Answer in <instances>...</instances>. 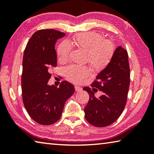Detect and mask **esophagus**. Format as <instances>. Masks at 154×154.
<instances>
[{"label": "esophagus", "instance_id": "esophagus-1", "mask_svg": "<svg viewBox=\"0 0 154 154\" xmlns=\"http://www.w3.org/2000/svg\"><path fill=\"white\" fill-rule=\"evenodd\" d=\"M75 91H77V92H80V91H82V88L79 87V86H75Z\"/></svg>", "mask_w": 154, "mask_h": 154}]
</instances>
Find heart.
<instances>
[{
	"label": "heart",
	"mask_w": 154,
	"mask_h": 154,
	"mask_svg": "<svg viewBox=\"0 0 154 154\" xmlns=\"http://www.w3.org/2000/svg\"><path fill=\"white\" fill-rule=\"evenodd\" d=\"M72 46H75L86 53V61L96 71L108 66L115 52L113 42L105 40L103 35L97 32H87L79 34L72 41L61 42L57 48L59 60L64 62L68 59ZM64 75L69 82L79 84L89 76L90 70L86 66L70 65L64 68Z\"/></svg>",
	"instance_id": "1"
}]
</instances>
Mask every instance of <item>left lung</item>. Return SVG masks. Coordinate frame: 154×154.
<instances>
[{"mask_svg": "<svg viewBox=\"0 0 154 154\" xmlns=\"http://www.w3.org/2000/svg\"><path fill=\"white\" fill-rule=\"evenodd\" d=\"M130 83V70L128 51L121 46L116 48L111 62L97 75L91 88L85 87L90 98L85 107V118L90 124L103 128L114 123L121 116L126 105ZM104 94L99 98L94 96L98 90Z\"/></svg>", "mask_w": 154, "mask_h": 154, "instance_id": "1", "label": "left lung"}]
</instances>
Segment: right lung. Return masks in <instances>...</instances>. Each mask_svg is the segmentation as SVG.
<instances>
[{"mask_svg":"<svg viewBox=\"0 0 154 154\" xmlns=\"http://www.w3.org/2000/svg\"><path fill=\"white\" fill-rule=\"evenodd\" d=\"M64 35L55 29H41L33 34L24 52L23 103L31 118L41 125H51L59 120L66 101L75 92L73 85L66 81L58 88L48 84L51 70L57 66L55 42Z\"/></svg>","mask_w":154,"mask_h":154,"instance_id":"right-lung-1","label":"right lung"}]
</instances>
